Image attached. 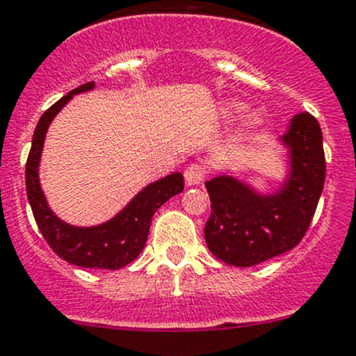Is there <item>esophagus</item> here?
Returning <instances> with one entry per match:
<instances>
[{"instance_id":"34e87169","label":"esophagus","mask_w":356,"mask_h":356,"mask_svg":"<svg viewBox=\"0 0 356 356\" xmlns=\"http://www.w3.org/2000/svg\"><path fill=\"white\" fill-rule=\"evenodd\" d=\"M204 174H207V170H204L203 165H200V163H191V165L184 170L186 184L188 186L201 184V181L204 179Z\"/></svg>"}]
</instances>
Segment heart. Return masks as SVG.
<instances>
[{
  "label": "heart",
  "instance_id": "b5f03b06",
  "mask_svg": "<svg viewBox=\"0 0 356 356\" xmlns=\"http://www.w3.org/2000/svg\"><path fill=\"white\" fill-rule=\"evenodd\" d=\"M244 104L238 102V100H227V102H223L222 109V115L225 119H232L235 118V115L241 114L242 111H244ZM263 124V112L261 111H249L247 114L242 118V126H241V131H238V136H245V134H249L250 131L257 129L259 126Z\"/></svg>",
  "mask_w": 356,
  "mask_h": 356
}]
</instances>
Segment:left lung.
I'll use <instances>...</instances> for the list:
<instances>
[{
    "instance_id": "1",
    "label": "left lung",
    "mask_w": 356,
    "mask_h": 356,
    "mask_svg": "<svg viewBox=\"0 0 356 356\" xmlns=\"http://www.w3.org/2000/svg\"><path fill=\"white\" fill-rule=\"evenodd\" d=\"M280 141L288 149L290 170L273 194L257 193L228 174L204 184L211 201L204 241L230 266L249 268L293 249L312 222L326 179L323 131L314 115L302 112Z\"/></svg>"
}]
</instances>
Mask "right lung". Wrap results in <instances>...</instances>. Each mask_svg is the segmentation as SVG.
I'll return each instance as SVG.
<instances>
[{"mask_svg":"<svg viewBox=\"0 0 356 356\" xmlns=\"http://www.w3.org/2000/svg\"><path fill=\"white\" fill-rule=\"evenodd\" d=\"M93 87L95 81H88L71 90L68 95L59 99L44 112L37 122L25 168L27 197L40 234L59 257L80 268L119 269L133 263L140 256L147 244L153 215L167 200L182 193L184 177L181 172H174L160 181L152 182L141 189L114 218L100 225L74 227L58 218L47 204L39 181V162L44 140L52 119L73 99V95L90 92Z\"/></svg>","mask_w":356,"mask_h":356,"instance_id":"right-lung-1","label":"right lung"}]
</instances>
